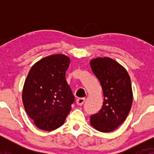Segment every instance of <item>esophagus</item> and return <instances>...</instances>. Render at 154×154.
<instances>
[{"label": "esophagus", "instance_id": "34e87169", "mask_svg": "<svg viewBox=\"0 0 154 154\" xmlns=\"http://www.w3.org/2000/svg\"><path fill=\"white\" fill-rule=\"evenodd\" d=\"M85 98H77V100H76V103L78 106H80V105H82L83 103L85 102Z\"/></svg>", "mask_w": 154, "mask_h": 154}]
</instances>
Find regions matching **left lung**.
<instances>
[{
  "label": "left lung",
  "instance_id": "8db88e82",
  "mask_svg": "<svg viewBox=\"0 0 154 154\" xmlns=\"http://www.w3.org/2000/svg\"><path fill=\"white\" fill-rule=\"evenodd\" d=\"M90 63L104 97L101 109L91 116V125L100 132H111L124 122L131 109L130 77L125 67L111 58H96Z\"/></svg>",
  "mask_w": 154,
  "mask_h": 154
}]
</instances>
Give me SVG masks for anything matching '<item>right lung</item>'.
<instances>
[{"label": "right lung", "instance_id": "right-lung-1", "mask_svg": "<svg viewBox=\"0 0 154 154\" xmlns=\"http://www.w3.org/2000/svg\"><path fill=\"white\" fill-rule=\"evenodd\" d=\"M69 63L66 55H51L35 63L28 73L22 101L27 115L40 130L59 128L71 110L75 96L65 77Z\"/></svg>", "mask_w": 154, "mask_h": 154}]
</instances>
